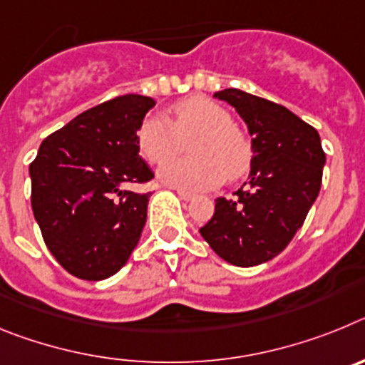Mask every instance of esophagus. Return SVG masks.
I'll return each mask as SVG.
<instances>
[{
	"label": "esophagus",
	"instance_id": "34e87169",
	"mask_svg": "<svg viewBox=\"0 0 365 365\" xmlns=\"http://www.w3.org/2000/svg\"><path fill=\"white\" fill-rule=\"evenodd\" d=\"M177 195H179V197L182 199V201H192V199H193L192 193L185 192V190H177Z\"/></svg>",
	"mask_w": 365,
	"mask_h": 365
}]
</instances>
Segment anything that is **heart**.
Returning a JSON list of instances; mask_svg holds the SVG:
<instances>
[{
	"label": "heart",
	"instance_id": "1",
	"mask_svg": "<svg viewBox=\"0 0 365 365\" xmlns=\"http://www.w3.org/2000/svg\"><path fill=\"white\" fill-rule=\"evenodd\" d=\"M172 111L173 120L159 113L148 115L137 131L144 159L151 164L165 163L159 170L160 182L185 192H201L221 185L225 177L235 179L247 172L252 148L232 125L230 113L222 106L197 95L179 100ZM188 138L192 139V157L173 160Z\"/></svg>",
	"mask_w": 365,
	"mask_h": 365
}]
</instances>
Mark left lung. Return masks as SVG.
I'll list each match as a JSON object with an SVG mask.
<instances>
[{"label":"left lung","mask_w":365,"mask_h":365,"mask_svg":"<svg viewBox=\"0 0 365 365\" xmlns=\"http://www.w3.org/2000/svg\"><path fill=\"white\" fill-rule=\"evenodd\" d=\"M215 98L237 111L252 137L250 173L235 197L215 199V212L199 228L219 257L256 267L291 243L322 186L325 153L318 131L294 113L241 89Z\"/></svg>","instance_id":"left-lung-1"}]
</instances>
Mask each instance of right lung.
Masks as SVG:
<instances>
[{"mask_svg":"<svg viewBox=\"0 0 365 365\" xmlns=\"http://www.w3.org/2000/svg\"><path fill=\"white\" fill-rule=\"evenodd\" d=\"M155 100L124 95L80 113L45 138L29 166L31 205L43 241L69 274L100 282L130 259L146 225L153 179L137 131Z\"/></svg>","mask_w":365,"mask_h":365,"instance_id":"obj_1","label":"right lung"}]
</instances>
